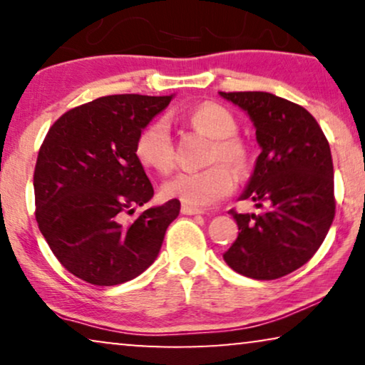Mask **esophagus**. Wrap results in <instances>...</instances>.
I'll list each match as a JSON object with an SVG mask.
<instances>
[{"instance_id":"obj_1","label":"esophagus","mask_w":365,"mask_h":365,"mask_svg":"<svg viewBox=\"0 0 365 365\" xmlns=\"http://www.w3.org/2000/svg\"><path fill=\"white\" fill-rule=\"evenodd\" d=\"M181 212L184 214V216H201L202 214V211H199V209H192V207H186V206L181 207Z\"/></svg>"}]
</instances>
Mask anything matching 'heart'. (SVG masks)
I'll return each instance as SVG.
<instances>
[{"mask_svg":"<svg viewBox=\"0 0 365 365\" xmlns=\"http://www.w3.org/2000/svg\"><path fill=\"white\" fill-rule=\"evenodd\" d=\"M187 121L204 136L214 139L211 161H222L241 169L247 161V149L242 141L232 138L237 131L236 119L219 104L206 103L187 114ZM136 156L144 168L168 173L173 168V143L166 121L158 119L139 133ZM234 189L231 171L222 164L196 173H179L163 186V196L179 201L182 206L204 209L221 201Z\"/></svg>","mask_w":365,"mask_h":365,"instance_id":"heart-1","label":"heart"}]
</instances>
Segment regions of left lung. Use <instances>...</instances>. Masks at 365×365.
I'll list each match as a JSON object with an SVG mask.
<instances>
[{"label":"left lung","mask_w":365,"mask_h":365,"mask_svg":"<svg viewBox=\"0 0 365 365\" xmlns=\"http://www.w3.org/2000/svg\"><path fill=\"white\" fill-rule=\"evenodd\" d=\"M247 113L261 146L241 199L261 214L231 211L239 236L224 261L242 276L271 281L311 259L336 214L331 148L307 109L264 91L219 93Z\"/></svg>","instance_id":"8db88e82"}]
</instances>
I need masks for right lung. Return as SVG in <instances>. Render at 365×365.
Segmentation results:
<instances>
[{
	"label": "right lung",
	"instance_id": "right-lung-1",
	"mask_svg": "<svg viewBox=\"0 0 365 365\" xmlns=\"http://www.w3.org/2000/svg\"><path fill=\"white\" fill-rule=\"evenodd\" d=\"M171 96L113 94L69 109L49 128L34 168L39 231L58 261L94 286L131 281L154 262L181 202L134 212L154 196L136 156L139 133Z\"/></svg>",
	"mask_w": 365,
	"mask_h": 365
}]
</instances>
